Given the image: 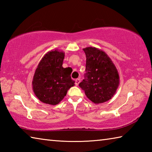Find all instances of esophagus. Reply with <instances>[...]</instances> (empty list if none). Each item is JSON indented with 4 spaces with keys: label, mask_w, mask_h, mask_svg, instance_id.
I'll return each mask as SVG.
<instances>
[{
    "label": "esophagus",
    "mask_w": 152,
    "mask_h": 152,
    "mask_svg": "<svg viewBox=\"0 0 152 152\" xmlns=\"http://www.w3.org/2000/svg\"><path fill=\"white\" fill-rule=\"evenodd\" d=\"M80 82V78H77V79L75 80V84H76V86L78 85Z\"/></svg>",
    "instance_id": "esophagus-1"
}]
</instances>
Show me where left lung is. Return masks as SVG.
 I'll return each instance as SVG.
<instances>
[{
  "instance_id": "left-lung-1",
  "label": "left lung",
  "mask_w": 152,
  "mask_h": 152,
  "mask_svg": "<svg viewBox=\"0 0 152 152\" xmlns=\"http://www.w3.org/2000/svg\"><path fill=\"white\" fill-rule=\"evenodd\" d=\"M86 54L85 78L79 86L95 104L111 99L119 85V75L108 55L94 47L84 48Z\"/></svg>"
}]
</instances>
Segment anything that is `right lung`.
Returning <instances> with one entry per match:
<instances>
[{"instance_id":"right-lung-1","label":"right lung","mask_w":152,"mask_h":152,"mask_svg":"<svg viewBox=\"0 0 152 152\" xmlns=\"http://www.w3.org/2000/svg\"><path fill=\"white\" fill-rule=\"evenodd\" d=\"M64 56L62 51H48L36 68L32 81L33 91L43 103L58 104L68 90L75 85L71 78V73L62 67Z\"/></svg>"}]
</instances>
